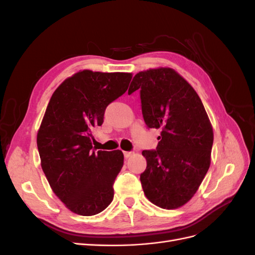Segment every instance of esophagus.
Segmentation results:
<instances>
[{"mask_svg":"<svg viewBox=\"0 0 255 255\" xmlns=\"http://www.w3.org/2000/svg\"><path fill=\"white\" fill-rule=\"evenodd\" d=\"M123 155H125L126 158H128L129 156L133 155V152H128V151H125L123 152Z\"/></svg>","mask_w":255,"mask_h":255,"instance_id":"1","label":"esophagus"}]
</instances>
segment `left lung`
Listing matches in <instances>:
<instances>
[{"label": "left lung", "instance_id": "obj_1", "mask_svg": "<svg viewBox=\"0 0 255 255\" xmlns=\"http://www.w3.org/2000/svg\"><path fill=\"white\" fill-rule=\"evenodd\" d=\"M137 89L146 127L161 129L156 150L142 151L141 186L153 204L174 210L194 197L210 168L211 121L195 89L173 69L137 73L128 95Z\"/></svg>", "mask_w": 255, "mask_h": 255}]
</instances>
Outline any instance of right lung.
<instances>
[{
  "label": "right lung",
  "mask_w": 255,
  "mask_h": 255,
  "mask_svg": "<svg viewBox=\"0 0 255 255\" xmlns=\"http://www.w3.org/2000/svg\"><path fill=\"white\" fill-rule=\"evenodd\" d=\"M132 73L83 70L54 91L37 134L41 168L67 208L82 216L104 211L123 166V153L92 150V132L107 105L128 90Z\"/></svg>",
  "instance_id": "add662e5"
}]
</instances>
